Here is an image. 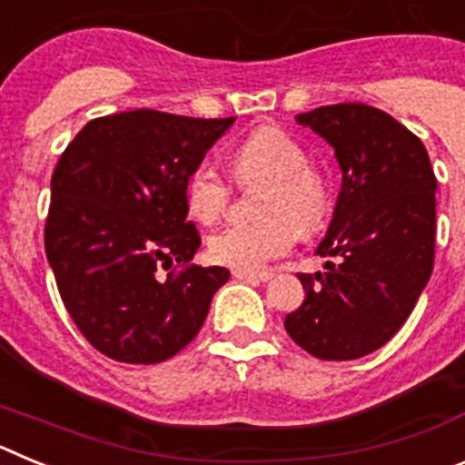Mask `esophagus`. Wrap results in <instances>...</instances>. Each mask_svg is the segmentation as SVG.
<instances>
[{
    "label": "esophagus",
    "mask_w": 465,
    "mask_h": 465,
    "mask_svg": "<svg viewBox=\"0 0 465 465\" xmlns=\"http://www.w3.org/2000/svg\"><path fill=\"white\" fill-rule=\"evenodd\" d=\"M232 277L244 279V282H270V279H272V272H244V270H235Z\"/></svg>",
    "instance_id": "obj_1"
}]
</instances>
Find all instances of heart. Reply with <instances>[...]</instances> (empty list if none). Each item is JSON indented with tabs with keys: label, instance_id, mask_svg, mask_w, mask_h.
<instances>
[{
	"label": "heart",
	"instance_id": "obj_1",
	"mask_svg": "<svg viewBox=\"0 0 465 465\" xmlns=\"http://www.w3.org/2000/svg\"><path fill=\"white\" fill-rule=\"evenodd\" d=\"M237 182H265L253 223H235L209 240V256L221 265L258 272L291 252L295 228L312 232L328 212L323 176L310 165L302 143L279 127H258L230 155ZM230 203V183L209 163L197 165L186 182V204L195 221L212 225Z\"/></svg>",
	"mask_w": 465,
	"mask_h": 465
}]
</instances>
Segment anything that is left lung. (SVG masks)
Segmentation results:
<instances>
[{
	"instance_id": "8db88e82",
	"label": "left lung",
	"mask_w": 465,
	"mask_h": 465,
	"mask_svg": "<svg viewBox=\"0 0 465 465\" xmlns=\"http://www.w3.org/2000/svg\"><path fill=\"white\" fill-rule=\"evenodd\" d=\"M335 149L342 188L316 256L326 272L298 274L305 300L286 332L322 361H351L401 331L433 272L435 182L421 139L375 106L298 114Z\"/></svg>"
}]
</instances>
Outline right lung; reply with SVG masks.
<instances>
[{
	"label": "right lung",
	"instance_id": "add662e5",
	"mask_svg": "<svg viewBox=\"0 0 465 465\" xmlns=\"http://www.w3.org/2000/svg\"><path fill=\"white\" fill-rule=\"evenodd\" d=\"M235 118L137 109L94 118L57 160L46 256L74 323L121 363L172 359L195 338L230 272L191 265L186 182ZM183 265L167 280L160 267Z\"/></svg>",
	"mask_w": 465,
	"mask_h": 465
}]
</instances>
